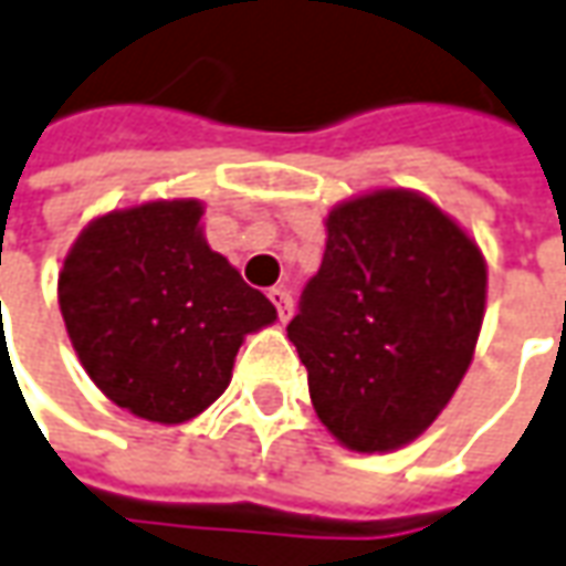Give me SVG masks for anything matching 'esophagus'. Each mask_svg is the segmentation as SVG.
<instances>
[{
	"mask_svg": "<svg viewBox=\"0 0 566 566\" xmlns=\"http://www.w3.org/2000/svg\"><path fill=\"white\" fill-rule=\"evenodd\" d=\"M269 300L275 303V310H279V322H291V315H294V300H291V294L284 291V287H272L269 291Z\"/></svg>",
	"mask_w": 566,
	"mask_h": 566,
	"instance_id": "34e87169",
	"label": "esophagus"
}]
</instances>
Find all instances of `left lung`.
Returning a JSON list of instances; mask_svg holds the SVG:
<instances>
[{
  "label": "left lung",
  "mask_w": 566,
  "mask_h": 566,
  "mask_svg": "<svg viewBox=\"0 0 566 566\" xmlns=\"http://www.w3.org/2000/svg\"><path fill=\"white\" fill-rule=\"evenodd\" d=\"M325 256L287 337L318 421L340 446L394 452L440 418L474 359L486 256L412 188L334 203Z\"/></svg>",
  "instance_id": "1"
}]
</instances>
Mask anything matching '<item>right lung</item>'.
Listing matches in <instances>:
<instances>
[{"instance_id": "add662e5", "label": "right lung", "mask_w": 566, "mask_h": 566, "mask_svg": "<svg viewBox=\"0 0 566 566\" xmlns=\"http://www.w3.org/2000/svg\"><path fill=\"white\" fill-rule=\"evenodd\" d=\"M57 306L92 384L167 428L210 409L244 337L279 318L207 244L198 198H157L92 219L61 263Z\"/></svg>"}]
</instances>
